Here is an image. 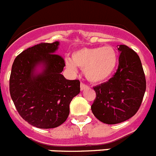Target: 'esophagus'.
I'll use <instances>...</instances> for the list:
<instances>
[{"label": "esophagus", "instance_id": "34e87169", "mask_svg": "<svg viewBox=\"0 0 156 156\" xmlns=\"http://www.w3.org/2000/svg\"><path fill=\"white\" fill-rule=\"evenodd\" d=\"M87 88H88V86H87V85H85L84 83H80V90H86V89H87Z\"/></svg>", "mask_w": 156, "mask_h": 156}]
</instances>
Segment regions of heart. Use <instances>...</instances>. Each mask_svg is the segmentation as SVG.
I'll return each mask as SVG.
<instances>
[{"instance_id": "b5f03b06", "label": "heart", "mask_w": 156, "mask_h": 156, "mask_svg": "<svg viewBox=\"0 0 156 156\" xmlns=\"http://www.w3.org/2000/svg\"><path fill=\"white\" fill-rule=\"evenodd\" d=\"M118 63V55L113 47L83 48L72 54V59H66V66L75 69L76 66L83 69L87 80L99 83L108 80L114 73Z\"/></svg>"}]
</instances>
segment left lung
<instances>
[{"instance_id": "obj_1", "label": "left lung", "mask_w": 156, "mask_h": 156, "mask_svg": "<svg viewBox=\"0 0 156 156\" xmlns=\"http://www.w3.org/2000/svg\"><path fill=\"white\" fill-rule=\"evenodd\" d=\"M118 50L120 55L115 75L94 87L96 98L91 111L106 124H116L133 116L146 90L145 76L137 54L126 45H119Z\"/></svg>"}]
</instances>
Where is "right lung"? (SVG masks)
Wrapping results in <instances>:
<instances>
[{
    "label": "right lung",
    "instance_id": "right-lung-1",
    "mask_svg": "<svg viewBox=\"0 0 156 156\" xmlns=\"http://www.w3.org/2000/svg\"><path fill=\"white\" fill-rule=\"evenodd\" d=\"M58 45V41L34 45L19 55L12 65L11 97L22 118L37 128L62 124L71 101L80 91L79 80H66L62 74L66 64L55 54Z\"/></svg>",
    "mask_w": 156,
    "mask_h": 156
}]
</instances>
